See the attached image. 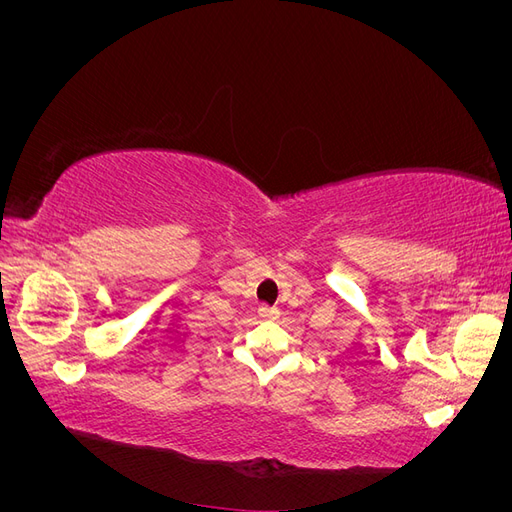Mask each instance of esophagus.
<instances>
[{"instance_id":"1","label":"esophagus","mask_w":512,"mask_h":512,"mask_svg":"<svg viewBox=\"0 0 512 512\" xmlns=\"http://www.w3.org/2000/svg\"><path fill=\"white\" fill-rule=\"evenodd\" d=\"M258 314L262 320H269V322H275L277 318H280V309L277 307H271V305H260Z\"/></svg>"}]
</instances>
